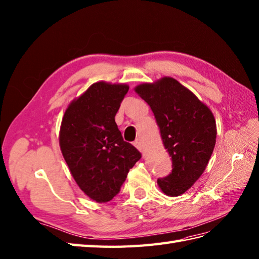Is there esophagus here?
<instances>
[{
	"label": "esophagus",
	"mask_w": 259,
	"mask_h": 259,
	"mask_svg": "<svg viewBox=\"0 0 259 259\" xmlns=\"http://www.w3.org/2000/svg\"><path fill=\"white\" fill-rule=\"evenodd\" d=\"M134 146H135V147H136L138 150H139L140 152H142V144H141V142H140L139 140L135 141V142H134Z\"/></svg>",
	"instance_id": "34e87169"
}]
</instances>
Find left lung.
<instances>
[{
	"label": "left lung",
	"instance_id": "8db88e82",
	"mask_svg": "<svg viewBox=\"0 0 259 259\" xmlns=\"http://www.w3.org/2000/svg\"><path fill=\"white\" fill-rule=\"evenodd\" d=\"M135 92L151 107L172 158V172L158 179L159 188L167 196L181 195L200 179L213 153L218 134L213 112L172 77L140 83Z\"/></svg>",
	"mask_w": 259,
	"mask_h": 259
}]
</instances>
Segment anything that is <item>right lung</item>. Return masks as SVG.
I'll return each instance as SVG.
<instances>
[{
    "label": "right lung",
    "instance_id": "1",
    "mask_svg": "<svg viewBox=\"0 0 259 259\" xmlns=\"http://www.w3.org/2000/svg\"><path fill=\"white\" fill-rule=\"evenodd\" d=\"M127 83L98 81L70 102L59 130V147L77 185L98 203L111 201L141 153L123 141L115 121Z\"/></svg>",
    "mask_w": 259,
    "mask_h": 259
}]
</instances>
